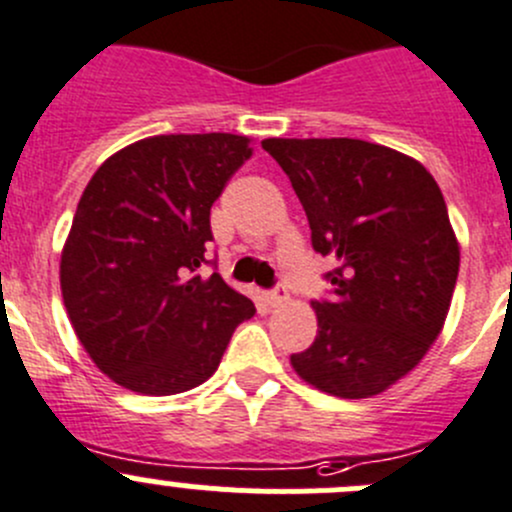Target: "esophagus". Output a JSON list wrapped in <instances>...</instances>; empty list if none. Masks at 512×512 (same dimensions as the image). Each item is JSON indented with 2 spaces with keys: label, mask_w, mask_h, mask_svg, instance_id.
<instances>
[{
  "label": "esophagus",
  "mask_w": 512,
  "mask_h": 512,
  "mask_svg": "<svg viewBox=\"0 0 512 512\" xmlns=\"http://www.w3.org/2000/svg\"><path fill=\"white\" fill-rule=\"evenodd\" d=\"M287 299H289V292L285 285H277L275 289H270V292H267V302H270L272 307H280V304H285Z\"/></svg>",
  "instance_id": "esophagus-1"
}]
</instances>
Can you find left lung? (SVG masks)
Segmentation results:
<instances>
[{"mask_svg":"<svg viewBox=\"0 0 512 512\" xmlns=\"http://www.w3.org/2000/svg\"><path fill=\"white\" fill-rule=\"evenodd\" d=\"M262 148L287 173L312 247L337 262L294 371L339 399L381 394L423 359L451 307L461 252L441 188L418 160L359 138H267Z\"/></svg>","mask_w":512,"mask_h":512,"instance_id":"8db88e82","label":"left lung"}]
</instances>
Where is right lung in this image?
Segmentation results:
<instances>
[{
	"label": "right lung",
	"mask_w": 512,
	"mask_h": 512,
	"mask_svg": "<svg viewBox=\"0 0 512 512\" xmlns=\"http://www.w3.org/2000/svg\"><path fill=\"white\" fill-rule=\"evenodd\" d=\"M252 156L232 133L153 136L111 156L86 185L61 255V294L84 349L116 384L148 396L215 374L255 314L205 252L210 208Z\"/></svg>",
	"instance_id": "right-lung-1"
}]
</instances>
